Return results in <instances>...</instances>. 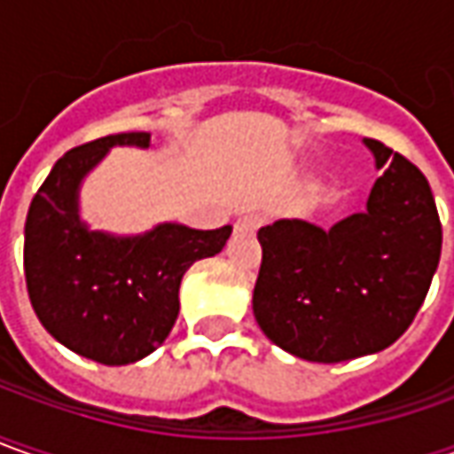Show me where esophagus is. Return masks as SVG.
Segmentation results:
<instances>
[{
	"mask_svg": "<svg viewBox=\"0 0 454 454\" xmlns=\"http://www.w3.org/2000/svg\"><path fill=\"white\" fill-rule=\"evenodd\" d=\"M261 226H263V215H258V213H246L236 221V231H241V233H254Z\"/></svg>",
	"mask_w": 454,
	"mask_h": 454,
	"instance_id": "34e87169",
	"label": "esophagus"
}]
</instances>
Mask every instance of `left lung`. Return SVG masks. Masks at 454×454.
Listing matches in <instances>:
<instances>
[{"label":"left lung","mask_w":454,"mask_h":454,"mask_svg":"<svg viewBox=\"0 0 454 454\" xmlns=\"http://www.w3.org/2000/svg\"><path fill=\"white\" fill-rule=\"evenodd\" d=\"M382 176L367 208L319 228L281 218L258 231L261 332L306 362H347L395 344L430 291L442 226L422 170L364 137Z\"/></svg>","instance_id":"1"}]
</instances>
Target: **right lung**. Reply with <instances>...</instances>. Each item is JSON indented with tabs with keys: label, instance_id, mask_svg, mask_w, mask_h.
I'll return each mask as SVG.
<instances>
[{
	"label": "right lung",
	"instance_id": "add662e5",
	"mask_svg": "<svg viewBox=\"0 0 454 454\" xmlns=\"http://www.w3.org/2000/svg\"><path fill=\"white\" fill-rule=\"evenodd\" d=\"M115 145L150 148V133L107 135L65 153L24 223V276L37 319L59 344L107 367L133 364L163 344L178 319L183 274L221 254L233 231H92L80 218V185Z\"/></svg>",
	"mask_w": 454,
	"mask_h": 454
}]
</instances>
